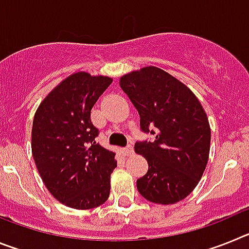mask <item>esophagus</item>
<instances>
[{
	"label": "esophagus",
	"mask_w": 249,
	"mask_h": 249,
	"mask_svg": "<svg viewBox=\"0 0 249 249\" xmlns=\"http://www.w3.org/2000/svg\"><path fill=\"white\" fill-rule=\"evenodd\" d=\"M122 153L124 156H131L132 153H133V147H132L131 144H128V146L124 147V148L122 149Z\"/></svg>",
	"instance_id": "34e87169"
}]
</instances>
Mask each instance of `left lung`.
Instances as JSON below:
<instances>
[{
  "label": "left lung",
  "mask_w": 249,
  "mask_h": 249,
  "mask_svg": "<svg viewBox=\"0 0 249 249\" xmlns=\"http://www.w3.org/2000/svg\"><path fill=\"white\" fill-rule=\"evenodd\" d=\"M120 86L138 111L141 131L155 136L135 144L148 162L137 179L138 192L153 203L182 201L198 184L210 156L203 107L186 85L153 66L124 74Z\"/></svg>",
  "instance_id": "obj_1"
}]
</instances>
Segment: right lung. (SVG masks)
<instances>
[{"label":"right lung","mask_w":249,"mask_h":249,"mask_svg":"<svg viewBox=\"0 0 249 249\" xmlns=\"http://www.w3.org/2000/svg\"><path fill=\"white\" fill-rule=\"evenodd\" d=\"M112 78L71 74L48 93L32 126V156L51 195L65 206L91 210L109 196L114 153L96 142L91 109Z\"/></svg>","instance_id":"right-lung-1"}]
</instances>
